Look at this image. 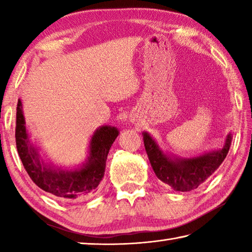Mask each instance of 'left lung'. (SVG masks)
Returning a JSON list of instances; mask_svg holds the SVG:
<instances>
[{
    "instance_id": "8db88e82",
    "label": "left lung",
    "mask_w": 252,
    "mask_h": 252,
    "mask_svg": "<svg viewBox=\"0 0 252 252\" xmlns=\"http://www.w3.org/2000/svg\"><path fill=\"white\" fill-rule=\"evenodd\" d=\"M231 140V134H229L224 146L219 150L192 159H171L160 150L147 132H143L144 148L156 176L173 190L182 192L197 189L220 167L228 155Z\"/></svg>"
}]
</instances>
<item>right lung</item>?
<instances>
[{
    "label": "right lung",
    "instance_id": "add662e5",
    "mask_svg": "<svg viewBox=\"0 0 252 252\" xmlns=\"http://www.w3.org/2000/svg\"><path fill=\"white\" fill-rule=\"evenodd\" d=\"M118 134L116 127L101 126L91 139L87 163L75 171H58L46 167L40 159L39 152L30 142L20 100L16 106L15 142L25 171L42 190L61 199H80L95 192L104 177L106 157Z\"/></svg>",
    "mask_w": 252,
    "mask_h": 252
}]
</instances>
